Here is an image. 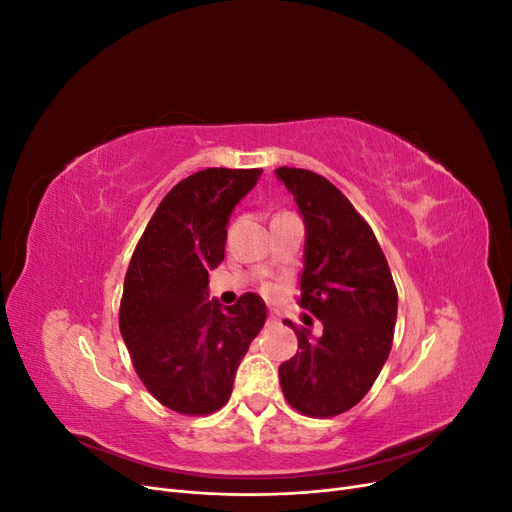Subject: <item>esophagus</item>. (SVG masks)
<instances>
[{
	"label": "esophagus",
	"mask_w": 512,
	"mask_h": 512,
	"mask_svg": "<svg viewBox=\"0 0 512 512\" xmlns=\"http://www.w3.org/2000/svg\"><path fill=\"white\" fill-rule=\"evenodd\" d=\"M271 324H280V312H277V309H271L269 312V318H267Z\"/></svg>",
	"instance_id": "34e87169"
}]
</instances>
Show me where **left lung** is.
I'll return each instance as SVG.
<instances>
[{
	"label": "left lung",
	"mask_w": 512,
	"mask_h": 512,
	"mask_svg": "<svg viewBox=\"0 0 512 512\" xmlns=\"http://www.w3.org/2000/svg\"><path fill=\"white\" fill-rule=\"evenodd\" d=\"M305 220L299 305L322 335L294 329L299 350L280 365L288 404L312 418L354 408L374 386L393 346L397 288L374 230L335 185L305 168L275 170Z\"/></svg>",
	"instance_id": "1"
}]
</instances>
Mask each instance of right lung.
I'll return each instance as SVG.
<instances>
[{"label": "right lung", "instance_id": "add662e5", "mask_svg": "<svg viewBox=\"0 0 512 512\" xmlns=\"http://www.w3.org/2000/svg\"><path fill=\"white\" fill-rule=\"evenodd\" d=\"M262 168H205L170 190L136 243L123 282L119 331L145 389L185 416L218 412L237 367L265 327L267 307L245 292L224 307L207 299L224 260L226 224Z\"/></svg>", "mask_w": 512, "mask_h": 512}]
</instances>
